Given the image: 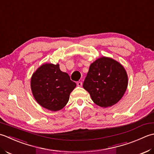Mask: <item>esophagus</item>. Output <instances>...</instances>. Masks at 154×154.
<instances>
[{"label": "esophagus", "mask_w": 154, "mask_h": 154, "mask_svg": "<svg viewBox=\"0 0 154 154\" xmlns=\"http://www.w3.org/2000/svg\"><path fill=\"white\" fill-rule=\"evenodd\" d=\"M77 85L78 86H80V87H81L82 86V82H77Z\"/></svg>", "instance_id": "obj_1"}]
</instances>
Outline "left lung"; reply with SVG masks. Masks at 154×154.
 <instances>
[{
	"label": "left lung",
	"instance_id": "left-lung-1",
	"mask_svg": "<svg viewBox=\"0 0 154 154\" xmlns=\"http://www.w3.org/2000/svg\"><path fill=\"white\" fill-rule=\"evenodd\" d=\"M128 75L121 64L103 56L90 66L83 88L96 105L107 108L120 101L128 87Z\"/></svg>",
	"mask_w": 154,
	"mask_h": 154
}]
</instances>
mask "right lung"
I'll return each instance as SVG.
<instances>
[{
    "mask_svg": "<svg viewBox=\"0 0 154 154\" xmlns=\"http://www.w3.org/2000/svg\"><path fill=\"white\" fill-rule=\"evenodd\" d=\"M34 98L39 104L51 111L63 108L76 84L60 70L59 64H44L34 72L30 82Z\"/></svg>",
    "mask_w": 154,
    "mask_h": 154,
    "instance_id": "1",
    "label": "right lung"
}]
</instances>
